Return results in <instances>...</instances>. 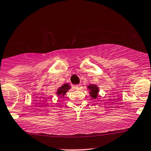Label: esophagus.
<instances>
[{"label": "esophagus", "mask_w": 151, "mask_h": 151, "mask_svg": "<svg viewBox=\"0 0 151 151\" xmlns=\"http://www.w3.org/2000/svg\"><path fill=\"white\" fill-rule=\"evenodd\" d=\"M82 88V84H77V85L75 86V89H77V90H80Z\"/></svg>", "instance_id": "34e87169"}]
</instances>
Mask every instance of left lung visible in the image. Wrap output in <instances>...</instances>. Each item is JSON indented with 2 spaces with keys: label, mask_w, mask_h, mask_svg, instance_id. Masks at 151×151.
Wrapping results in <instances>:
<instances>
[{
  "label": "left lung",
  "mask_w": 151,
  "mask_h": 151,
  "mask_svg": "<svg viewBox=\"0 0 151 151\" xmlns=\"http://www.w3.org/2000/svg\"><path fill=\"white\" fill-rule=\"evenodd\" d=\"M87 89H89V94L91 97L94 99L97 98L99 92V87L95 84H89Z\"/></svg>",
  "instance_id": "8db88e82"
}]
</instances>
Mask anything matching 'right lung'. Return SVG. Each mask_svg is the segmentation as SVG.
Returning a JSON list of instances; mask_svg holds the SVG:
<instances>
[{
    "mask_svg": "<svg viewBox=\"0 0 151 151\" xmlns=\"http://www.w3.org/2000/svg\"><path fill=\"white\" fill-rule=\"evenodd\" d=\"M71 88L70 86L68 84H64V85H62V87H60L59 88H58L57 91V94L58 96H61V97H63V96L65 95V94L67 93V92L69 90V89Z\"/></svg>",
    "mask_w": 151,
    "mask_h": 151,
    "instance_id": "obj_1",
    "label": "right lung"
}]
</instances>
